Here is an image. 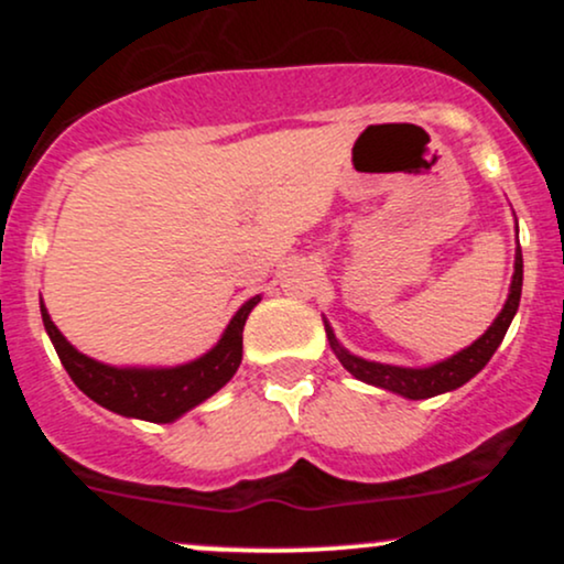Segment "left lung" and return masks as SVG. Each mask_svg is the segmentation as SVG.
Listing matches in <instances>:
<instances>
[{
	"mask_svg": "<svg viewBox=\"0 0 564 564\" xmlns=\"http://www.w3.org/2000/svg\"><path fill=\"white\" fill-rule=\"evenodd\" d=\"M520 294H522V251H520V241H517L514 275H511V283H509V296L507 302H503L501 313H498L496 321L488 326V332H485L480 339L471 341L469 347H464L462 352L451 355V358L424 368L390 366V364H377V360L360 358V355H352L347 347H341V341L336 339L332 323L326 318H323V326H326L328 345H332L334 355L355 379L379 387V390L400 394V398L426 400V398H435V394L458 390V387L467 384L471 377H477V373L488 366V360L494 358L498 345H501L503 336H507L511 318L517 315Z\"/></svg>",
	"mask_w": 564,
	"mask_h": 564,
	"instance_id": "obj_1",
	"label": "left lung"
}]
</instances>
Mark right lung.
Returning a JSON list of instances; mask_svg holds the SVG:
<instances>
[{
    "instance_id": "1",
    "label": "right lung",
    "mask_w": 564,
    "mask_h": 564,
    "mask_svg": "<svg viewBox=\"0 0 564 564\" xmlns=\"http://www.w3.org/2000/svg\"><path fill=\"white\" fill-rule=\"evenodd\" d=\"M262 296H251L236 310L219 341L196 360L180 366H111L76 349L50 318L44 302V332L74 384L97 405L127 419L170 424L223 390L243 358V326Z\"/></svg>"
}]
</instances>
